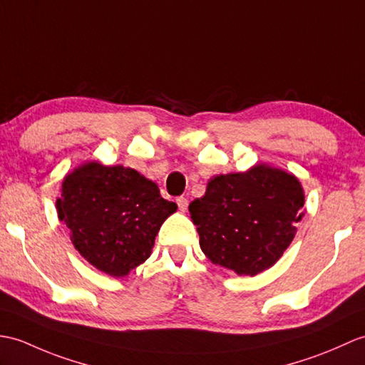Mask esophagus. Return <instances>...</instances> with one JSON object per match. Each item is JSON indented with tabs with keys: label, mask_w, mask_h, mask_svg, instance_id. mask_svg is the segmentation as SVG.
<instances>
[{
	"label": "esophagus",
	"mask_w": 365,
	"mask_h": 365,
	"mask_svg": "<svg viewBox=\"0 0 365 365\" xmlns=\"http://www.w3.org/2000/svg\"><path fill=\"white\" fill-rule=\"evenodd\" d=\"M175 202H177V205H179L180 211H186V208H188V199H186V197L180 196V197L175 199Z\"/></svg>",
	"instance_id": "34e87169"
}]
</instances>
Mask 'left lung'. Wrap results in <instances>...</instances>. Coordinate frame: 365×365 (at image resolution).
<instances>
[{
	"label": "left lung",
	"mask_w": 365,
	"mask_h": 365,
	"mask_svg": "<svg viewBox=\"0 0 365 365\" xmlns=\"http://www.w3.org/2000/svg\"><path fill=\"white\" fill-rule=\"evenodd\" d=\"M303 205L297 177L259 163L244 173L215 175L188 210L205 257L235 274L255 277L289 247Z\"/></svg>",
	"instance_id": "8db88e82"
}]
</instances>
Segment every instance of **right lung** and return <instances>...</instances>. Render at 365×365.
I'll return each mask as SVG.
<instances>
[{
    "mask_svg": "<svg viewBox=\"0 0 365 365\" xmlns=\"http://www.w3.org/2000/svg\"><path fill=\"white\" fill-rule=\"evenodd\" d=\"M57 216L93 267L121 278L146 261L155 236L177 211L155 182L132 168L86 162L63 177Z\"/></svg>",
    "mask_w": 365,
    "mask_h": 365,
    "instance_id": "right-lung-1",
    "label": "right lung"
}]
</instances>
